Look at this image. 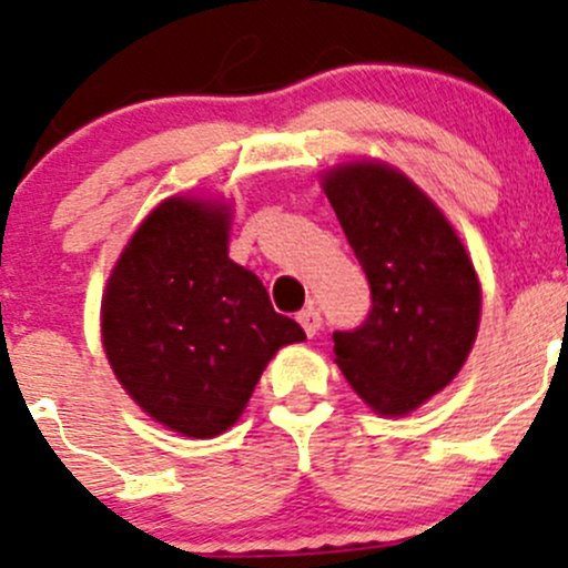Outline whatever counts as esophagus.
I'll return each mask as SVG.
<instances>
[{
    "instance_id": "esophagus-1",
    "label": "esophagus",
    "mask_w": 568,
    "mask_h": 568,
    "mask_svg": "<svg viewBox=\"0 0 568 568\" xmlns=\"http://www.w3.org/2000/svg\"><path fill=\"white\" fill-rule=\"evenodd\" d=\"M296 321H298V326L304 328V334H307V336H315L317 332H321V326H323V317L313 307V304H310V307H304L302 313L296 315Z\"/></svg>"
}]
</instances>
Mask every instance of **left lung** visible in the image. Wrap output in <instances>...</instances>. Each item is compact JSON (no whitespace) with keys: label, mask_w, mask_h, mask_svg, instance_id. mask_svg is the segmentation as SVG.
Returning <instances> with one entry per match:
<instances>
[{"label":"left lung","mask_w":568,"mask_h":568,"mask_svg":"<svg viewBox=\"0 0 568 568\" xmlns=\"http://www.w3.org/2000/svg\"><path fill=\"white\" fill-rule=\"evenodd\" d=\"M323 189L372 288L366 321L334 332L336 364L379 415L413 413L458 375L475 345V266L402 172L361 161L328 174Z\"/></svg>","instance_id":"obj_1"}]
</instances>
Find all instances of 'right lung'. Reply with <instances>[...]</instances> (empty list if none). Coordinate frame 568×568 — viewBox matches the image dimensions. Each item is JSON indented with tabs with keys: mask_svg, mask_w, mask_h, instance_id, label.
Returning <instances> with one entry per match:
<instances>
[{
	"mask_svg": "<svg viewBox=\"0 0 568 568\" xmlns=\"http://www.w3.org/2000/svg\"><path fill=\"white\" fill-rule=\"evenodd\" d=\"M102 339L115 377L153 420L207 439L234 426L266 361L304 332L229 258L226 210L174 196L112 270Z\"/></svg>",
	"mask_w": 568,
	"mask_h": 568,
	"instance_id": "obj_1",
	"label": "right lung"
}]
</instances>
